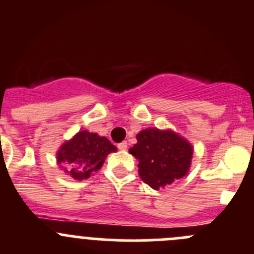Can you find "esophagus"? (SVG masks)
I'll return each mask as SVG.
<instances>
[{"label": "esophagus", "mask_w": 254, "mask_h": 254, "mask_svg": "<svg viewBox=\"0 0 254 254\" xmlns=\"http://www.w3.org/2000/svg\"><path fill=\"white\" fill-rule=\"evenodd\" d=\"M117 147L121 151H125V149H127V142H121V143H118Z\"/></svg>", "instance_id": "esophagus-1"}]
</instances>
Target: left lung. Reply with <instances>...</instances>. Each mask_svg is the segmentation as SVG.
Returning a JSON list of instances; mask_svg holds the SVG:
<instances>
[{"instance_id": "1", "label": "left lung", "mask_w": 254, "mask_h": 254, "mask_svg": "<svg viewBox=\"0 0 254 254\" xmlns=\"http://www.w3.org/2000/svg\"><path fill=\"white\" fill-rule=\"evenodd\" d=\"M129 153L138 159L141 180L153 190L165 188L187 175L193 147L173 131L147 128L137 134Z\"/></svg>"}]
</instances>
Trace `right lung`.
<instances>
[{"label": "right lung", "instance_id": "right-lung-1", "mask_svg": "<svg viewBox=\"0 0 254 254\" xmlns=\"http://www.w3.org/2000/svg\"><path fill=\"white\" fill-rule=\"evenodd\" d=\"M117 151L106 137L79 131L73 138L66 141L57 152V163L76 181L87 180L101 170L108 153Z\"/></svg>", "mask_w": 254, "mask_h": 254}]
</instances>
